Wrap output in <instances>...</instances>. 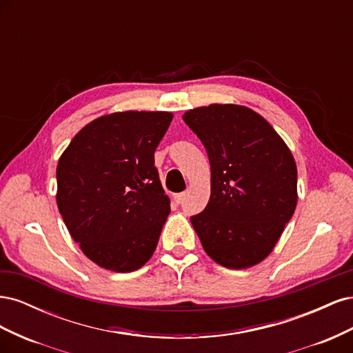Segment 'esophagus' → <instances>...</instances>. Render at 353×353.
I'll use <instances>...</instances> for the list:
<instances>
[{"label": "esophagus", "instance_id": "obj_1", "mask_svg": "<svg viewBox=\"0 0 353 353\" xmlns=\"http://www.w3.org/2000/svg\"><path fill=\"white\" fill-rule=\"evenodd\" d=\"M184 199H185V194H184V193H178V194L174 196V201L176 203V205H181V203L184 201Z\"/></svg>", "mask_w": 353, "mask_h": 353}]
</instances>
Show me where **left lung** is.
Segmentation results:
<instances>
[{
    "instance_id": "8db88e82",
    "label": "left lung",
    "mask_w": 353,
    "mask_h": 353,
    "mask_svg": "<svg viewBox=\"0 0 353 353\" xmlns=\"http://www.w3.org/2000/svg\"><path fill=\"white\" fill-rule=\"evenodd\" d=\"M183 119L210 163L209 203L190 218L203 249L225 268L259 263L296 209L292 152L261 114L244 105L210 104L188 110Z\"/></svg>"
}]
</instances>
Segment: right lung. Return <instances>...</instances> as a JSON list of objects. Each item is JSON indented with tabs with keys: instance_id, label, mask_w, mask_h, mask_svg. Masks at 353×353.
<instances>
[{
	"instance_id": "obj_1",
	"label": "right lung",
	"mask_w": 353,
	"mask_h": 353,
	"mask_svg": "<svg viewBox=\"0 0 353 353\" xmlns=\"http://www.w3.org/2000/svg\"><path fill=\"white\" fill-rule=\"evenodd\" d=\"M172 117L134 110L101 116L59 159L60 215L101 268L132 272L152 258L170 212L154 152Z\"/></svg>"
}]
</instances>
